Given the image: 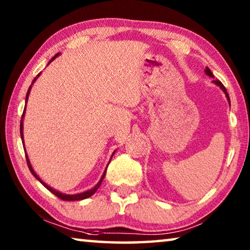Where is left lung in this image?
<instances>
[{
  "label": "left lung",
  "mask_w": 250,
  "mask_h": 250,
  "mask_svg": "<svg viewBox=\"0 0 250 250\" xmlns=\"http://www.w3.org/2000/svg\"><path fill=\"white\" fill-rule=\"evenodd\" d=\"M205 74L207 75V76H209V77H211V78H214V76H213V74H211V71H210V69L208 68V67H206L205 68ZM215 84H217V86L221 88V89L224 91V94L226 95V98H227V100H228V103H229V104H230V100H229V96H228V94H227V91H226V88L224 87V84L219 82V80H214L213 82Z\"/></svg>",
  "instance_id": "left-lung-1"
}]
</instances>
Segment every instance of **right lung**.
Returning <instances> with one entry per match:
<instances>
[{
  "instance_id": "right-lung-1",
  "label": "right lung",
  "mask_w": 250,
  "mask_h": 250,
  "mask_svg": "<svg viewBox=\"0 0 250 250\" xmlns=\"http://www.w3.org/2000/svg\"><path fill=\"white\" fill-rule=\"evenodd\" d=\"M59 54L61 53H57L56 55H55V56L50 59V61L48 62V64H50V62H52L55 58L56 57H58L59 56ZM47 64V65H48ZM41 75V73L36 76L35 77V79L33 80V83H32V84L31 86H29V88H28V90H27V94H26V98H25V103L27 104V99H28V96H29V91H31V89H32V86H33V83L36 82V79L39 78V76ZM25 109H26V105H25V108H24V112H23V116H22V119H21V126H20V129H21V138H22V142H23V145H24V134H23V119H24V115H25ZM24 146V151L26 152V150H25V145L23 146ZM116 152V151H115ZM115 152H113L112 153V155L115 154ZM25 155H26V161H27V166H28V168H29V171H31V173L32 174L36 177L37 180H39L42 184H43L46 188L48 189L49 192H52L53 194H55V195L56 196H58L59 198H61V200H64V201H80V200H84V198H88V197H90L92 194H95L96 193V191L97 189H98L99 188H100V185H101V183H103V180L104 179V175H105V172H107V168H105L104 170V174H103V176H101V179L99 180V182L98 183H97L94 188H90V189H88V191H84V192H83V193H78V194H64V193H62V192H59V191H57V189H55V188H50L49 185H47L45 183V182H43L42 181V179L41 177L36 174L35 173V171H34V168L32 167V164H31V161H29V159H28V156H27V153H25ZM112 155H111V158H112ZM111 160V159H110ZM110 162V161H109Z\"/></svg>"
}]
</instances>
